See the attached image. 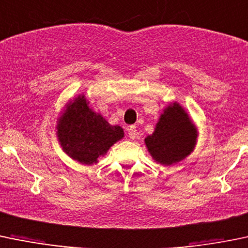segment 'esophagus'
Masks as SVG:
<instances>
[{"mask_svg": "<svg viewBox=\"0 0 248 248\" xmlns=\"http://www.w3.org/2000/svg\"><path fill=\"white\" fill-rule=\"evenodd\" d=\"M136 135H137L136 126H135V125H130V126L127 127V136H129L131 140H134L135 137H136Z\"/></svg>", "mask_w": 248, "mask_h": 248, "instance_id": "34e87169", "label": "esophagus"}]
</instances>
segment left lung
<instances>
[{"mask_svg": "<svg viewBox=\"0 0 248 248\" xmlns=\"http://www.w3.org/2000/svg\"><path fill=\"white\" fill-rule=\"evenodd\" d=\"M197 132L187 113L174 103L163 111L153 135L144 140L156 162L170 166L185 159L196 144Z\"/></svg>", "mask_w": 248, "mask_h": 248, "instance_id": "8db88e82", "label": "left lung"}]
</instances>
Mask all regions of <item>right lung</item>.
I'll list each match as a JSON object with an SVG mask.
<instances>
[{"label":"right lung","instance_id":"obj_1","mask_svg":"<svg viewBox=\"0 0 248 248\" xmlns=\"http://www.w3.org/2000/svg\"><path fill=\"white\" fill-rule=\"evenodd\" d=\"M58 141L63 150L78 162L92 165L105 155L111 145L124 137L118 125H109L103 116L92 111L85 95L67 106L57 124Z\"/></svg>","mask_w":248,"mask_h":248}]
</instances>
